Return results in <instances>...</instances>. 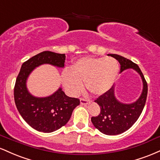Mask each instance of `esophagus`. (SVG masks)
Returning <instances> with one entry per match:
<instances>
[{
    "label": "esophagus",
    "instance_id": "1",
    "mask_svg": "<svg viewBox=\"0 0 160 160\" xmlns=\"http://www.w3.org/2000/svg\"><path fill=\"white\" fill-rule=\"evenodd\" d=\"M80 104H87L88 103H89V101L86 100V99H84V98H80Z\"/></svg>",
    "mask_w": 160,
    "mask_h": 160
}]
</instances>
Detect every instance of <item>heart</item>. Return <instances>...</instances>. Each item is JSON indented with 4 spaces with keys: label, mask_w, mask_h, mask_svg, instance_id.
Segmentation results:
<instances>
[{
    "label": "heart",
    "mask_w": 160,
    "mask_h": 160,
    "mask_svg": "<svg viewBox=\"0 0 160 160\" xmlns=\"http://www.w3.org/2000/svg\"><path fill=\"white\" fill-rule=\"evenodd\" d=\"M118 62L111 57H86L78 59L70 70L62 74V82L69 95H78L83 89L95 95H101L111 89L118 77Z\"/></svg>",
    "instance_id": "heart-1"
}]
</instances>
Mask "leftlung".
<instances>
[{"instance_id":"1","label":"left lung","mask_w":160,"mask_h":160,"mask_svg":"<svg viewBox=\"0 0 160 160\" xmlns=\"http://www.w3.org/2000/svg\"><path fill=\"white\" fill-rule=\"evenodd\" d=\"M116 58L120 64V73L132 68L140 74L143 82L142 92L136 102L123 104L116 98L114 88L100 95L95 101L101 108L97 117H92L91 121L97 129L108 135H116L127 131L136 122L144 109L148 95V83L141 69L136 64L126 58L117 54H108Z\"/></svg>"}]
</instances>
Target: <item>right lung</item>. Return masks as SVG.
I'll return each mask as SVG.
<instances>
[{
  "mask_svg": "<svg viewBox=\"0 0 160 160\" xmlns=\"http://www.w3.org/2000/svg\"><path fill=\"white\" fill-rule=\"evenodd\" d=\"M65 55L44 51L25 62L16 80L14 100L20 115L37 131L49 133L68 122L72 112L80 104L78 98L67 96L62 88L47 97H35L27 89L28 78L34 68L43 64L58 68L65 65Z\"/></svg>",
  "mask_w": 160,
  "mask_h": 160,
  "instance_id": "right-lung-1",
  "label": "right lung"
}]
</instances>
